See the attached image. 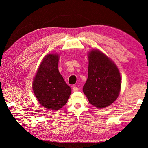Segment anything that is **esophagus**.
I'll return each instance as SVG.
<instances>
[{
  "label": "esophagus",
  "instance_id": "1",
  "mask_svg": "<svg viewBox=\"0 0 148 148\" xmlns=\"http://www.w3.org/2000/svg\"><path fill=\"white\" fill-rule=\"evenodd\" d=\"M73 92H77V91H79V88L77 87V86H74L73 88Z\"/></svg>",
  "mask_w": 148,
  "mask_h": 148
}]
</instances>
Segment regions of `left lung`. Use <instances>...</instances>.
<instances>
[{
  "instance_id": "8db88e82",
  "label": "left lung",
  "mask_w": 148,
  "mask_h": 148,
  "mask_svg": "<svg viewBox=\"0 0 148 148\" xmlns=\"http://www.w3.org/2000/svg\"><path fill=\"white\" fill-rule=\"evenodd\" d=\"M88 59V79L83 91L91 105L104 108L114 102L120 94L119 70L111 59L99 50L90 51Z\"/></svg>"
}]
</instances>
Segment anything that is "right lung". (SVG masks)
Returning <instances> with one entry per match:
<instances>
[{
  "instance_id": "1",
  "label": "right lung",
  "mask_w": 148,
  "mask_h": 148,
  "mask_svg": "<svg viewBox=\"0 0 148 148\" xmlns=\"http://www.w3.org/2000/svg\"><path fill=\"white\" fill-rule=\"evenodd\" d=\"M59 56L47 54L38 68L33 83V89L40 103L50 110H59L66 105L71 89L60 74Z\"/></svg>"
}]
</instances>
